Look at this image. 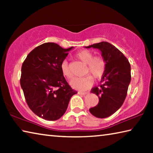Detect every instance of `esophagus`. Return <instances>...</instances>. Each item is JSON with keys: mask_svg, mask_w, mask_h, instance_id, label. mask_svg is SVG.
Returning a JSON list of instances; mask_svg holds the SVG:
<instances>
[{"mask_svg": "<svg viewBox=\"0 0 153 153\" xmlns=\"http://www.w3.org/2000/svg\"><path fill=\"white\" fill-rule=\"evenodd\" d=\"M88 93V92H78V94L81 95H86Z\"/></svg>", "mask_w": 153, "mask_h": 153, "instance_id": "34e87169", "label": "esophagus"}]
</instances>
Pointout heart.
<instances>
[{
    "instance_id": "heart-1",
    "label": "heart",
    "mask_w": 153,
    "mask_h": 153,
    "mask_svg": "<svg viewBox=\"0 0 153 153\" xmlns=\"http://www.w3.org/2000/svg\"><path fill=\"white\" fill-rule=\"evenodd\" d=\"M77 58L80 61L87 64V74H92L94 78L99 79L105 73L106 61L102 56H94L92 51L88 50H82L77 52ZM62 74L67 79H71L73 77L71 71L69 68L68 63L66 61H63L61 65ZM92 76H87L81 78H75L71 82L70 84L74 89L79 90H86L92 86L93 84V77Z\"/></svg>"
}]
</instances>
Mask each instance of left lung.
<instances>
[{
  "label": "left lung",
  "instance_id": "1",
  "mask_svg": "<svg viewBox=\"0 0 153 153\" xmlns=\"http://www.w3.org/2000/svg\"><path fill=\"white\" fill-rule=\"evenodd\" d=\"M91 47L101 51L107 67L99 86L91 90L98 97L99 102L90 108V112L98 118H106L115 113L126 99L131 81V67L123 54L110 43L101 42L86 46Z\"/></svg>",
  "mask_w": 153,
  "mask_h": 153
}]
</instances>
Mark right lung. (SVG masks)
Returning a JSON list of instances; mask_svg holds the SVG:
<instances>
[{
    "label": "right lung",
    "mask_w": 153,
    "mask_h": 153,
    "mask_svg": "<svg viewBox=\"0 0 153 153\" xmlns=\"http://www.w3.org/2000/svg\"><path fill=\"white\" fill-rule=\"evenodd\" d=\"M72 48L44 43L31 51L22 64L20 84L27 104L36 115L46 120L61 118L70 98L77 93L67 82L61 69Z\"/></svg>",
    "instance_id": "obj_1"
}]
</instances>
